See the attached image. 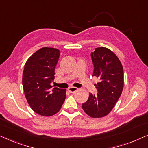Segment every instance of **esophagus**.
<instances>
[{"instance_id":"esophagus-1","label":"esophagus","mask_w":148,"mask_h":148,"mask_svg":"<svg viewBox=\"0 0 148 148\" xmlns=\"http://www.w3.org/2000/svg\"><path fill=\"white\" fill-rule=\"evenodd\" d=\"M78 90V88H76V87H74V86H70V87L68 88V90L70 92H74Z\"/></svg>"}]
</instances>
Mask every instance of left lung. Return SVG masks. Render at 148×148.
Listing matches in <instances>:
<instances>
[{
    "label": "left lung",
    "mask_w": 148,
    "mask_h": 148,
    "mask_svg": "<svg viewBox=\"0 0 148 148\" xmlns=\"http://www.w3.org/2000/svg\"><path fill=\"white\" fill-rule=\"evenodd\" d=\"M93 76L99 80L95 84L97 94L89 93L82 108L91 118L107 116L121 97L124 86L123 68L119 58L106 47L95 48L91 53Z\"/></svg>",
    "instance_id": "obj_1"
}]
</instances>
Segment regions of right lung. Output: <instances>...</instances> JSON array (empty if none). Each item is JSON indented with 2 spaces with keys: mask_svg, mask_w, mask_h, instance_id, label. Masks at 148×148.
I'll list each match as a JSON object with an SVG mask.
<instances>
[{
  "mask_svg": "<svg viewBox=\"0 0 148 148\" xmlns=\"http://www.w3.org/2000/svg\"><path fill=\"white\" fill-rule=\"evenodd\" d=\"M60 55L58 49L42 47L27 59L23 69L22 84L27 103L33 111L43 116L58 113L66 99V89H52L51 85Z\"/></svg>",
  "mask_w": 148,
  "mask_h": 148,
  "instance_id": "right-lung-1",
  "label": "right lung"
}]
</instances>
